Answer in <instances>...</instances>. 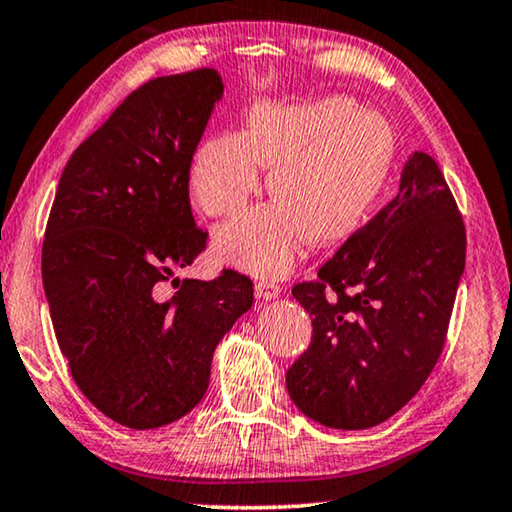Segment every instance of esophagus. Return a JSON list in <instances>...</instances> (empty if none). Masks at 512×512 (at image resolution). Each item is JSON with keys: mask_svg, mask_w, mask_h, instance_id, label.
<instances>
[{"mask_svg": "<svg viewBox=\"0 0 512 512\" xmlns=\"http://www.w3.org/2000/svg\"><path fill=\"white\" fill-rule=\"evenodd\" d=\"M255 296L262 301H273L280 296V285L273 280H259L255 285Z\"/></svg>", "mask_w": 512, "mask_h": 512, "instance_id": "1", "label": "esophagus"}]
</instances>
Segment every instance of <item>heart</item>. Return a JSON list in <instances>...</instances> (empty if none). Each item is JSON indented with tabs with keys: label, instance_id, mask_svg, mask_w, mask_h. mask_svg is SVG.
<instances>
[{
	"label": "heart",
	"instance_id": "obj_1",
	"mask_svg": "<svg viewBox=\"0 0 512 512\" xmlns=\"http://www.w3.org/2000/svg\"><path fill=\"white\" fill-rule=\"evenodd\" d=\"M393 163L391 124L352 98L259 101L241 133H216L197 144L188 183L204 213L230 216L262 186V165H271L269 186L278 200L220 225L213 248L239 271L285 276L310 236L333 243L361 225Z\"/></svg>",
	"mask_w": 512,
	"mask_h": 512
}]
</instances>
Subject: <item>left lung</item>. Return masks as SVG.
<instances>
[{
	"mask_svg": "<svg viewBox=\"0 0 512 512\" xmlns=\"http://www.w3.org/2000/svg\"><path fill=\"white\" fill-rule=\"evenodd\" d=\"M467 236L444 174L416 151L395 200L349 236L315 282L292 289L312 319L287 370L289 398L333 430L384 423L425 384L444 347Z\"/></svg>",
	"mask_w": 512,
	"mask_h": 512,
	"instance_id": "1",
	"label": "left lung"
}]
</instances>
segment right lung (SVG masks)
Wrapping results in <instances>:
<instances>
[{
  "label": "right lung",
  "instance_id": "add662e5",
  "mask_svg": "<svg viewBox=\"0 0 512 512\" xmlns=\"http://www.w3.org/2000/svg\"><path fill=\"white\" fill-rule=\"evenodd\" d=\"M223 78L149 80L73 151L43 241V287L61 354L85 398L133 430L179 421L209 388L218 342L253 305L236 271L160 282L207 246L188 167ZM179 280V278H177Z\"/></svg>",
  "mask_w": 512,
  "mask_h": 512
}]
</instances>
